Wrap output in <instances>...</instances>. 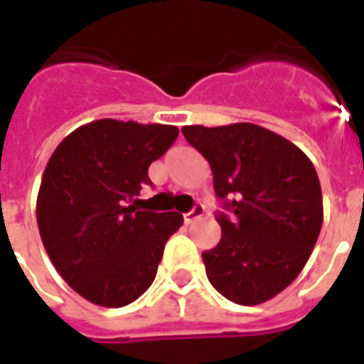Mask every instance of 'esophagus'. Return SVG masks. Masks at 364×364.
<instances>
[{
	"label": "esophagus",
	"instance_id": "obj_1",
	"mask_svg": "<svg viewBox=\"0 0 364 364\" xmlns=\"http://www.w3.org/2000/svg\"><path fill=\"white\" fill-rule=\"evenodd\" d=\"M203 214H205V208H203L200 205H197L193 210H191V213H187L185 216H183V220H185V224H193V222L198 220Z\"/></svg>",
	"mask_w": 364,
	"mask_h": 364
}]
</instances>
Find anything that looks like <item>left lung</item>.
I'll list each match as a JSON object with an SVG mask.
<instances>
[{"mask_svg": "<svg viewBox=\"0 0 364 364\" xmlns=\"http://www.w3.org/2000/svg\"><path fill=\"white\" fill-rule=\"evenodd\" d=\"M181 132L210 164L214 193L232 213L216 214L220 242L203 253L208 281L242 306L277 296L304 269L320 236L323 205L312 161L252 122Z\"/></svg>", "mask_w": 364, "mask_h": 364, "instance_id": "8db88e82", "label": "left lung"}]
</instances>
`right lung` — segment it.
Returning <instances> with one entry per match:
<instances>
[{
  "mask_svg": "<svg viewBox=\"0 0 364 364\" xmlns=\"http://www.w3.org/2000/svg\"><path fill=\"white\" fill-rule=\"evenodd\" d=\"M177 134L169 124L101 119L75 128L48 159L38 232L62 279L93 304L120 308L142 296L181 228V214L138 210L134 198Z\"/></svg>",
  "mask_w": 364,
  "mask_h": 364,
  "instance_id": "1",
  "label": "right lung"
}]
</instances>
